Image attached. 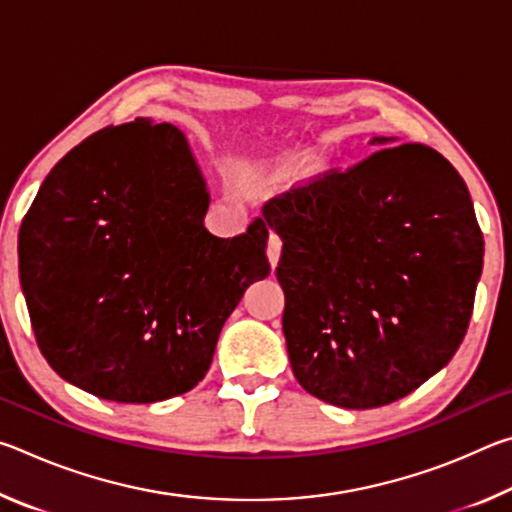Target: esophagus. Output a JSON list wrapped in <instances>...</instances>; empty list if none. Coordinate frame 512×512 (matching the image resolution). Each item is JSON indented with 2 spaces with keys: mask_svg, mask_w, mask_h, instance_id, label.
I'll use <instances>...</instances> for the list:
<instances>
[{
  "mask_svg": "<svg viewBox=\"0 0 512 512\" xmlns=\"http://www.w3.org/2000/svg\"><path fill=\"white\" fill-rule=\"evenodd\" d=\"M266 255H268V262H271V266L275 268L277 262H280V255H282V237L275 235V232H271V237H268Z\"/></svg>",
  "mask_w": 512,
  "mask_h": 512,
  "instance_id": "esophagus-1",
  "label": "esophagus"
}]
</instances>
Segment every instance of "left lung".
Instances as JSON below:
<instances>
[{
	"label": "left lung",
	"instance_id": "8db88e82",
	"mask_svg": "<svg viewBox=\"0 0 512 512\" xmlns=\"http://www.w3.org/2000/svg\"><path fill=\"white\" fill-rule=\"evenodd\" d=\"M264 221L284 241L282 329L307 393L375 409L454 357L483 235L465 180L436 149L384 146L350 169H327L266 203Z\"/></svg>",
	"mask_w": 512,
	"mask_h": 512
}]
</instances>
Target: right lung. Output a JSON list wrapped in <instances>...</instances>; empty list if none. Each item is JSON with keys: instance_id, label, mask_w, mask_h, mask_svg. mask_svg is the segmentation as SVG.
<instances>
[{"instance_id": "add662e5", "label": "right lung", "mask_w": 512, "mask_h": 512, "mask_svg": "<svg viewBox=\"0 0 512 512\" xmlns=\"http://www.w3.org/2000/svg\"><path fill=\"white\" fill-rule=\"evenodd\" d=\"M185 135L137 119L74 146L20 228L42 357L101 400L151 404L205 377L244 291L271 273L268 223L221 239Z\"/></svg>"}]
</instances>
